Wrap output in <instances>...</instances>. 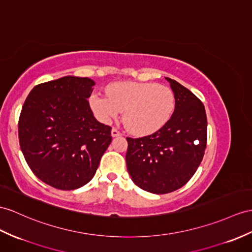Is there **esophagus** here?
<instances>
[{
    "mask_svg": "<svg viewBox=\"0 0 252 252\" xmlns=\"http://www.w3.org/2000/svg\"><path fill=\"white\" fill-rule=\"evenodd\" d=\"M121 131L120 130H118L116 129V128H112V130H111V136L112 137H119V136H121Z\"/></svg>",
    "mask_w": 252,
    "mask_h": 252,
    "instance_id": "1",
    "label": "esophagus"
}]
</instances>
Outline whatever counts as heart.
Wrapping results in <instances>:
<instances>
[{
    "instance_id": "obj_1",
    "label": "heart",
    "mask_w": 252,
    "mask_h": 252,
    "mask_svg": "<svg viewBox=\"0 0 252 252\" xmlns=\"http://www.w3.org/2000/svg\"><path fill=\"white\" fill-rule=\"evenodd\" d=\"M91 107L102 123L119 118L125 110L130 130L141 136L154 133L167 124L175 108L173 92L154 82H118L108 94H94Z\"/></svg>"
}]
</instances>
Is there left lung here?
I'll return each instance as SVG.
<instances>
[{
	"label": "left lung",
	"instance_id": "left-lung-1",
	"mask_svg": "<svg viewBox=\"0 0 252 252\" xmlns=\"http://www.w3.org/2000/svg\"><path fill=\"white\" fill-rule=\"evenodd\" d=\"M165 80L175 97L171 119L150 136L127 138L128 173L138 187L156 194L172 192L191 179L203 159L207 139L203 103L175 80Z\"/></svg>",
	"mask_w": 252,
	"mask_h": 252
}]
</instances>
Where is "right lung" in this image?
<instances>
[{"instance_id":"obj_1","label":"right lung","mask_w":252,"mask_h":252,"mask_svg":"<svg viewBox=\"0 0 252 252\" xmlns=\"http://www.w3.org/2000/svg\"><path fill=\"white\" fill-rule=\"evenodd\" d=\"M95 82L66 76L36 85L18 123L22 154L40 181L73 190L93 179L112 141L111 127L98 122L88 98Z\"/></svg>"}]
</instances>
